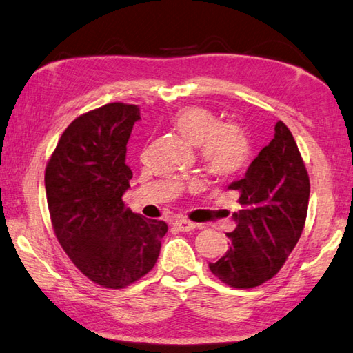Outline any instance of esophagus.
Listing matches in <instances>:
<instances>
[{
  "label": "esophagus",
  "mask_w": 353,
  "mask_h": 353,
  "mask_svg": "<svg viewBox=\"0 0 353 353\" xmlns=\"http://www.w3.org/2000/svg\"><path fill=\"white\" fill-rule=\"evenodd\" d=\"M174 227L179 230V232H191V230L196 228V223L188 219H177L174 222Z\"/></svg>",
  "instance_id": "34e87169"
}]
</instances>
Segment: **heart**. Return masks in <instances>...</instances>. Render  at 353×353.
I'll list each match as a JSON object with an SVG mask.
<instances>
[{"mask_svg":"<svg viewBox=\"0 0 353 353\" xmlns=\"http://www.w3.org/2000/svg\"><path fill=\"white\" fill-rule=\"evenodd\" d=\"M171 123L191 145L199 146L210 174L232 177L248 165L252 140L238 121H219L207 108L185 106L172 115Z\"/></svg>","mask_w":353,"mask_h":353,"instance_id":"b5f03b06","label":"heart"}]
</instances>
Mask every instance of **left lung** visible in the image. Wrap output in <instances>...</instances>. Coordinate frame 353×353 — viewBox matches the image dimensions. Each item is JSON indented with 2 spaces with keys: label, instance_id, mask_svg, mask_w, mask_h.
I'll use <instances>...</instances> for the list:
<instances>
[{
  "label": "left lung",
  "instance_id": "left-lung-1",
  "mask_svg": "<svg viewBox=\"0 0 353 353\" xmlns=\"http://www.w3.org/2000/svg\"><path fill=\"white\" fill-rule=\"evenodd\" d=\"M228 190L239 194L230 247L210 270L223 284L253 288L272 279L293 252L307 217L310 181L298 145L278 121L274 137L261 150L241 181Z\"/></svg>",
  "mask_w": 353,
  "mask_h": 353
}]
</instances>
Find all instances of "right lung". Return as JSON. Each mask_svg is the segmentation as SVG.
Wrapping results in <instances>:
<instances>
[{
  "mask_svg": "<svg viewBox=\"0 0 353 353\" xmlns=\"http://www.w3.org/2000/svg\"><path fill=\"white\" fill-rule=\"evenodd\" d=\"M140 120L136 105L108 103L70 123L50 156L44 185L57 239L92 283L125 288L145 276L168 225L126 208L132 171L126 143Z\"/></svg>",
  "mask_w": 353,
  "mask_h": 353,
  "instance_id": "obj_1",
  "label": "right lung"
}]
</instances>
